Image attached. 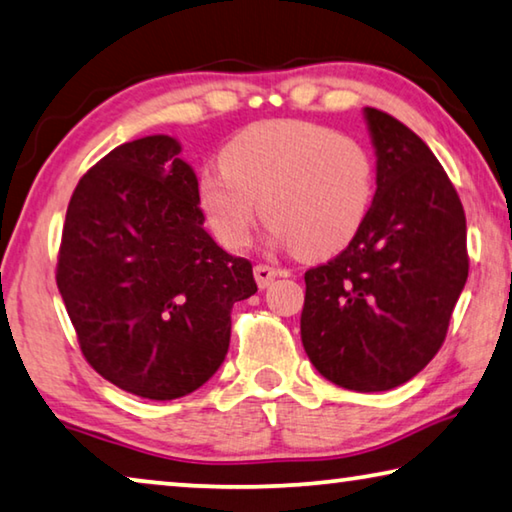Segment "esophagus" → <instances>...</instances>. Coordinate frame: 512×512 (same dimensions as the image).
I'll return each instance as SVG.
<instances>
[{"mask_svg": "<svg viewBox=\"0 0 512 512\" xmlns=\"http://www.w3.org/2000/svg\"><path fill=\"white\" fill-rule=\"evenodd\" d=\"M280 271L273 269V266H266V264H259L255 266V280H257V287L259 289H266L271 285V282L278 278Z\"/></svg>", "mask_w": 512, "mask_h": 512, "instance_id": "obj_1", "label": "esophagus"}]
</instances>
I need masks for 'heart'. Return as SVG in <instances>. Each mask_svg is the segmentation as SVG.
Segmentation results:
<instances>
[{"instance_id":"b5f03b06","label":"heart","mask_w":512,"mask_h":512,"mask_svg":"<svg viewBox=\"0 0 512 512\" xmlns=\"http://www.w3.org/2000/svg\"><path fill=\"white\" fill-rule=\"evenodd\" d=\"M221 164L202 170L198 196L214 237L230 250L248 246L262 214L273 243L303 257L335 253L358 234L376 184L360 141L305 120L243 129Z\"/></svg>"}]
</instances>
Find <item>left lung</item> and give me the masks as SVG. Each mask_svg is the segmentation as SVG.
<instances>
[{
  "instance_id": "8db88e82",
  "label": "left lung",
  "mask_w": 512,
  "mask_h": 512,
  "mask_svg": "<svg viewBox=\"0 0 512 512\" xmlns=\"http://www.w3.org/2000/svg\"><path fill=\"white\" fill-rule=\"evenodd\" d=\"M362 113L376 196L344 253L305 273L300 339L330 383L387 392L440 351L469 273L467 221L431 148L387 113Z\"/></svg>"
}]
</instances>
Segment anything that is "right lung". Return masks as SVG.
<instances>
[{
    "label": "right lung",
    "instance_id": "add662e5",
    "mask_svg": "<svg viewBox=\"0 0 512 512\" xmlns=\"http://www.w3.org/2000/svg\"><path fill=\"white\" fill-rule=\"evenodd\" d=\"M175 136L118 145L72 193L56 266L88 364L150 401L196 392L230 348L253 264L205 230L198 177Z\"/></svg>",
    "mask_w": 512,
    "mask_h": 512
}]
</instances>
